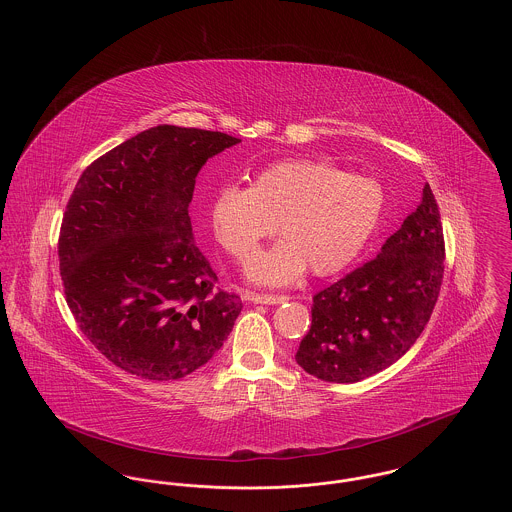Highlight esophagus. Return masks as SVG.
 <instances>
[{"label": "esophagus", "instance_id": "1", "mask_svg": "<svg viewBox=\"0 0 512 512\" xmlns=\"http://www.w3.org/2000/svg\"><path fill=\"white\" fill-rule=\"evenodd\" d=\"M245 299L255 305H280L286 303V295H261V293H245Z\"/></svg>", "mask_w": 512, "mask_h": 512}]
</instances>
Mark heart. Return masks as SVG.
<instances>
[{
	"label": "heart",
	"mask_w": 512,
	"mask_h": 512,
	"mask_svg": "<svg viewBox=\"0 0 512 512\" xmlns=\"http://www.w3.org/2000/svg\"><path fill=\"white\" fill-rule=\"evenodd\" d=\"M386 213L378 180L351 174L324 159H284L257 172L249 188L226 186L211 201L219 244L245 261L261 240L280 242L259 251L247 268L251 282L286 286L307 267L318 276L347 267L376 234Z\"/></svg>",
	"instance_id": "obj_1"
}]
</instances>
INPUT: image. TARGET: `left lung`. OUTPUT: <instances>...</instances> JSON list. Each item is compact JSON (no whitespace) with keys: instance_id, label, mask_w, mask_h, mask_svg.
<instances>
[{"instance_id":"8db88e82","label":"left lung","mask_w":512,"mask_h":512,"mask_svg":"<svg viewBox=\"0 0 512 512\" xmlns=\"http://www.w3.org/2000/svg\"><path fill=\"white\" fill-rule=\"evenodd\" d=\"M443 259L438 203L426 184L416 211L378 257L313 297L297 365L318 380L353 384L399 361L434 311Z\"/></svg>"}]
</instances>
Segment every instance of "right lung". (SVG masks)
I'll return each mask as SVG.
<instances>
[{"mask_svg": "<svg viewBox=\"0 0 512 512\" xmlns=\"http://www.w3.org/2000/svg\"><path fill=\"white\" fill-rule=\"evenodd\" d=\"M240 142L159 124L101 155L76 182L59 236L67 303L99 353L134 376L192 374L242 313L236 293L215 290L188 215L197 172Z\"/></svg>", "mask_w": 512, "mask_h": 512, "instance_id": "right-lung-1", "label": "right lung"}]
</instances>
